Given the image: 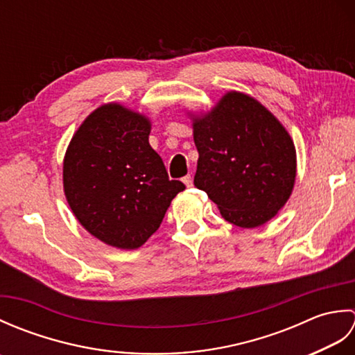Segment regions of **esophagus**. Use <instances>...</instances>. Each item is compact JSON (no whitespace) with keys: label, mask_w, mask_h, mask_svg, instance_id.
Segmentation results:
<instances>
[{"label":"esophagus","mask_w":355,"mask_h":355,"mask_svg":"<svg viewBox=\"0 0 355 355\" xmlns=\"http://www.w3.org/2000/svg\"><path fill=\"white\" fill-rule=\"evenodd\" d=\"M183 183H184L187 187H191V186H192V177H191V175L183 177Z\"/></svg>","instance_id":"esophagus-1"}]
</instances>
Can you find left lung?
<instances>
[{
    "mask_svg": "<svg viewBox=\"0 0 355 355\" xmlns=\"http://www.w3.org/2000/svg\"><path fill=\"white\" fill-rule=\"evenodd\" d=\"M198 164L193 184L225 221L243 229L266 224L290 198L296 148L282 123L253 97L229 92L193 117Z\"/></svg>",
    "mask_w": 355,
    "mask_h": 355,
    "instance_id": "left-lung-1",
    "label": "left lung"
}]
</instances>
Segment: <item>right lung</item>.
<instances>
[{
	"instance_id": "1",
	"label": "right lung",
	"mask_w": 355,
	"mask_h": 355,
	"mask_svg": "<svg viewBox=\"0 0 355 355\" xmlns=\"http://www.w3.org/2000/svg\"><path fill=\"white\" fill-rule=\"evenodd\" d=\"M149 132L148 117L102 105L74 132L64 158V192L74 216L94 238L125 250L145 244L184 191L169 180Z\"/></svg>"
}]
</instances>
